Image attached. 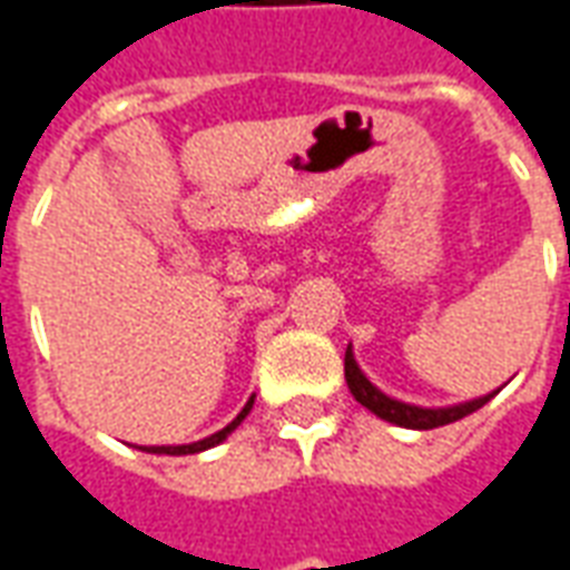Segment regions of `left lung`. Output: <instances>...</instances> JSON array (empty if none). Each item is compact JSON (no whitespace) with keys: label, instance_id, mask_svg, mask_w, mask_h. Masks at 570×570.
I'll return each mask as SVG.
<instances>
[{"label":"left lung","instance_id":"8db88e82","mask_svg":"<svg viewBox=\"0 0 570 570\" xmlns=\"http://www.w3.org/2000/svg\"><path fill=\"white\" fill-rule=\"evenodd\" d=\"M346 382L361 406H367L371 413H376V416L385 419V422H394V425L401 428H416V431H431V428L459 422V419L471 416V413H476L480 406L489 404V401L495 397V394H485L480 401L446 406V410H422V406L401 404V401H392L389 394H382L376 385H371V380L358 371V364L352 358V348H346Z\"/></svg>","mask_w":570,"mask_h":570}]
</instances>
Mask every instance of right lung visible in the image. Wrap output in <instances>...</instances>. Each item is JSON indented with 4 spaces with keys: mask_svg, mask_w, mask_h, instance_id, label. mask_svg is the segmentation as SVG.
Here are the masks:
<instances>
[{
    "mask_svg": "<svg viewBox=\"0 0 570 570\" xmlns=\"http://www.w3.org/2000/svg\"><path fill=\"white\" fill-rule=\"evenodd\" d=\"M252 404H255V397H248V404L243 406V413H239V416H236L234 422H230V425L222 428L218 434H212V438L197 440V443H190V446H148V450H145V452H157V455H194V452L212 450V446H218V443H222V440L227 438V434H230V431H234V428L239 425V422H243L245 416H248V410H252Z\"/></svg>",
    "mask_w": 570,
    "mask_h": 570,
    "instance_id": "right-lung-1",
    "label": "right lung"
}]
</instances>
